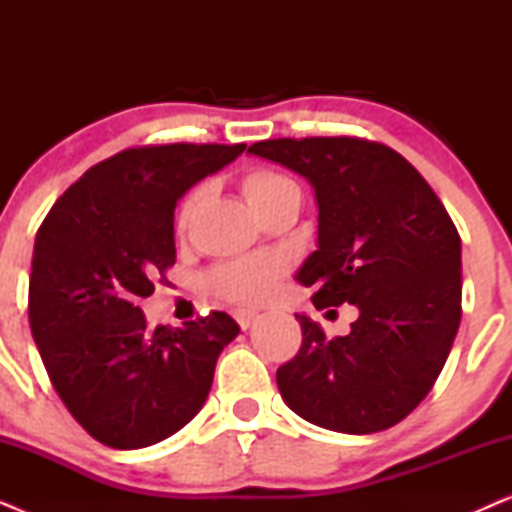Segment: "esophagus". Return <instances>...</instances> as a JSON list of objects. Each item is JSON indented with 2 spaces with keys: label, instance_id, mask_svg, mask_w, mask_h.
Instances as JSON below:
<instances>
[{
  "label": "esophagus",
  "instance_id": "esophagus-1",
  "mask_svg": "<svg viewBox=\"0 0 512 512\" xmlns=\"http://www.w3.org/2000/svg\"><path fill=\"white\" fill-rule=\"evenodd\" d=\"M233 317H235L237 324H240V328H244V331H247V328L258 319V312H254V310H235Z\"/></svg>",
  "mask_w": 512,
  "mask_h": 512
}]
</instances>
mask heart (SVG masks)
Returning a JSON list of instances; mask_svg holds the SVG:
<instances>
[{
  "instance_id": "b5f03b06",
  "label": "heart",
  "mask_w": 512,
  "mask_h": 512,
  "mask_svg": "<svg viewBox=\"0 0 512 512\" xmlns=\"http://www.w3.org/2000/svg\"><path fill=\"white\" fill-rule=\"evenodd\" d=\"M293 191H298V186L293 184L289 177L270 170H254L244 174L242 179V193L254 212H261L263 207L270 205V202H275L277 198H282V195ZM200 198L202 191L198 188V191H193L184 202H181L177 214L179 230H184L188 223H191ZM284 272L286 263L279 256H247L237 258V261L216 265L214 270H209L205 284L209 291L230 300V303L251 305L268 298Z\"/></svg>"
}]
</instances>
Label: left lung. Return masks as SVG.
Listing matches in <instances>:
<instances>
[{
  "instance_id": "8db88e82",
  "label": "left lung",
  "mask_w": 512,
  "mask_h": 512,
  "mask_svg": "<svg viewBox=\"0 0 512 512\" xmlns=\"http://www.w3.org/2000/svg\"><path fill=\"white\" fill-rule=\"evenodd\" d=\"M247 153L310 181L317 251L296 279L317 286V310H359L352 331L333 340L296 314L303 345L277 370L279 394L321 429H389L424 401L459 331L461 237L450 214L422 174L384 144L268 139Z\"/></svg>"
}]
</instances>
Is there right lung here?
<instances>
[{
    "mask_svg": "<svg viewBox=\"0 0 512 512\" xmlns=\"http://www.w3.org/2000/svg\"><path fill=\"white\" fill-rule=\"evenodd\" d=\"M247 144L116 153L60 195L32 254L30 328L55 391L102 445L139 450L191 422L240 326L226 312L146 326L139 300L177 261L174 207Z\"/></svg>",
    "mask_w": 512,
    "mask_h": 512,
    "instance_id": "add662e5",
    "label": "right lung"
}]
</instances>
